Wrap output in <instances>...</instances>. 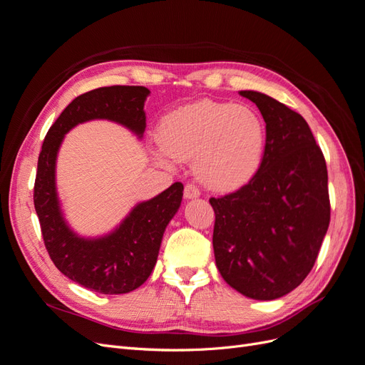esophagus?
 I'll return each mask as SVG.
<instances>
[{
    "mask_svg": "<svg viewBox=\"0 0 365 365\" xmlns=\"http://www.w3.org/2000/svg\"><path fill=\"white\" fill-rule=\"evenodd\" d=\"M200 190L196 189V187L193 184H185L184 187V197L187 201L189 200H196V197H200Z\"/></svg>",
    "mask_w": 365,
    "mask_h": 365,
    "instance_id": "34e87169",
    "label": "esophagus"
}]
</instances>
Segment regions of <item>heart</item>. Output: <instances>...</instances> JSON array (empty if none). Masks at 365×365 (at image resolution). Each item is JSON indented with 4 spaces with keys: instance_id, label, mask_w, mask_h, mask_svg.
Returning <instances> with one entry per match:
<instances>
[{
    "instance_id": "1",
    "label": "heart",
    "mask_w": 365,
    "mask_h": 365,
    "mask_svg": "<svg viewBox=\"0 0 365 365\" xmlns=\"http://www.w3.org/2000/svg\"><path fill=\"white\" fill-rule=\"evenodd\" d=\"M157 140L161 158L195 160L196 178L207 189L233 192L259 172L267 126L250 106L205 98L164 115Z\"/></svg>"
}]
</instances>
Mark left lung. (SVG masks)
Segmentation results:
<instances>
[{"instance_id":"left-lung-1","label":"left lung","mask_w":365,"mask_h":365,"mask_svg":"<svg viewBox=\"0 0 365 365\" xmlns=\"http://www.w3.org/2000/svg\"><path fill=\"white\" fill-rule=\"evenodd\" d=\"M267 123L259 172L235 193L212 197L213 250L222 279L254 300H275L311 272L327 233V168L306 120L259 91H239Z\"/></svg>"}]
</instances>
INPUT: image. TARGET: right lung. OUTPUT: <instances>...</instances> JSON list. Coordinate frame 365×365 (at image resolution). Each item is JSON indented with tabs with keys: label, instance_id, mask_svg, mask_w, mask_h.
<instances>
[{
	"label": "right lung",
	"instance_id": "obj_1",
	"mask_svg": "<svg viewBox=\"0 0 365 365\" xmlns=\"http://www.w3.org/2000/svg\"><path fill=\"white\" fill-rule=\"evenodd\" d=\"M149 94L145 86L115 85L76 97L48 129L39 153L33 201L43 244L63 275L98 294H126L149 279L165 227L181 205L184 185L175 182L152 200L138 202L109 233L83 237L62 212L56 189L58 153L65 134L91 120L114 121L141 138Z\"/></svg>",
	"mask_w": 365,
	"mask_h": 365
}]
</instances>
